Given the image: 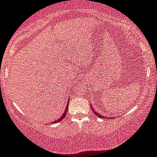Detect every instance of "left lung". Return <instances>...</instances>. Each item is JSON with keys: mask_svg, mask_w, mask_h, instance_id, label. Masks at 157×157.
<instances>
[{"mask_svg": "<svg viewBox=\"0 0 157 157\" xmlns=\"http://www.w3.org/2000/svg\"><path fill=\"white\" fill-rule=\"evenodd\" d=\"M92 111H93V113H95V115H96V116H98V117L102 118V115H101V114H99V113H97V112H95V110H94L93 109H92ZM102 117H104V116H102ZM104 118H105V117H104ZM106 119H107V118H106Z\"/></svg>", "mask_w": 157, "mask_h": 157, "instance_id": "obj_1", "label": "left lung"}]
</instances>
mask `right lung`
I'll use <instances>...</instances> for the list:
<instances>
[{
  "instance_id": "1",
  "label": "right lung",
  "mask_w": 157,
  "mask_h": 157,
  "mask_svg": "<svg viewBox=\"0 0 157 157\" xmlns=\"http://www.w3.org/2000/svg\"><path fill=\"white\" fill-rule=\"evenodd\" d=\"M67 110H68V106H67L66 109H65V112H64V113H63V115H62V117H61L60 119H58L57 121H55V122H59V121H62V119H63L65 117V116H66V114H67Z\"/></svg>"
}]
</instances>
